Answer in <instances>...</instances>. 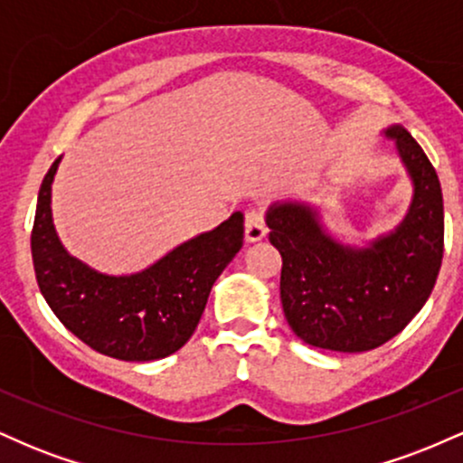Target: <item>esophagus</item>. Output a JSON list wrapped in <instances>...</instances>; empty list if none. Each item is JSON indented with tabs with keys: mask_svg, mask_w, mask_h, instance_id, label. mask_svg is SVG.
Here are the masks:
<instances>
[{
	"mask_svg": "<svg viewBox=\"0 0 463 463\" xmlns=\"http://www.w3.org/2000/svg\"><path fill=\"white\" fill-rule=\"evenodd\" d=\"M268 235V222L261 209H250L246 213V239L250 243L261 241Z\"/></svg>",
	"mask_w": 463,
	"mask_h": 463,
	"instance_id": "esophagus-1",
	"label": "esophagus"
}]
</instances>
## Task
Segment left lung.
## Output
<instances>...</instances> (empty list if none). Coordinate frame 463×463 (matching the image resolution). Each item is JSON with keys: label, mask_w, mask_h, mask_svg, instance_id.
I'll use <instances>...</instances> for the list:
<instances>
[{"label": "left lung", "mask_w": 463, "mask_h": 463, "mask_svg": "<svg viewBox=\"0 0 463 463\" xmlns=\"http://www.w3.org/2000/svg\"><path fill=\"white\" fill-rule=\"evenodd\" d=\"M394 139L413 184L407 215L368 246H344L305 202H276L265 213L269 241L283 257L280 302L305 344L365 353L398 335L431 296L444 254L442 187L431 161L401 124Z\"/></svg>", "instance_id": "1"}]
</instances>
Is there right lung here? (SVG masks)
<instances>
[{
  "instance_id": "1",
  "label": "right lung",
  "mask_w": 463,
  "mask_h": 463,
  "mask_svg": "<svg viewBox=\"0 0 463 463\" xmlns=\"http://www.w3.org/2000/svg\"><path fill=\"white\" fill-rule=\"evenodd\" d=\"M61 156L39 189L32 261L41 294L65 326L106 357L154 361L183 348L198 326L217 276L243 243V215L180 243L135 274L113 276L71 257L52 220V183Z\"/></svg>"
}]
</instances>
